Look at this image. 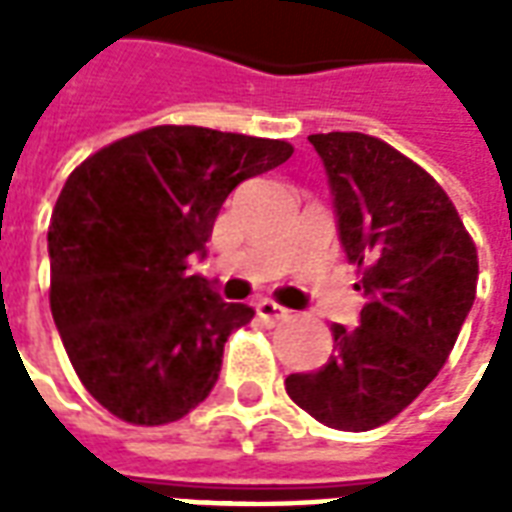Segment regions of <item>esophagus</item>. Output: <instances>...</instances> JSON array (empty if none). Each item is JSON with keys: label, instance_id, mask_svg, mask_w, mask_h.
<instances>
[{"label": "esophagus", "instance_id": "1", "mask_svg": "<svg viewBox=\"0 0 512 512\" xmlns=\"http://www.w3.org/2000/svg\"><path fill=\"white\" fill-rule=\"evenodd\" d=\"M288 315H290V310H285V307H279L277 301H271V299L257 301V318L266 323V326H274V323L285 321Z\"/></svg>", "mask_w": 512, "mask_h": 512}]
</instances>
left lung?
I'll list each match as a JSON object with an SVG mask.
<instances>
[{
    "label": "left lung",
    "mask_w": 512,
    "mask_h": 512,
    "mask_svg": "<svg viewBox=\"0 0 512 512\" xmlns=\"http://www.w3.org/2000/svg\"><path fill=\"white\" fill-rule=\"evenodd\" d=\"M337 235L362 268L359 326L334 323L321 370L285 378L290 400L337 430L397 417L439 376L477 290V249L428 172L376 136L312 134Z\"/></svg>",
    "instance_id": "left-lung-1"
}]
</instances>
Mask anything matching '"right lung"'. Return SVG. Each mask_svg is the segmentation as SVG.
I'll return each mask as SVG.
<instances>
[{"label":"right lung","instance_id":"add662e5","mask_svg":"<svg viewBox=\"0 0 512 512\" xmlns=\"http://www.w3.org/2000/svg\"><path fill=\"white\" fill-rule=\"evenodd\" d=\"M282 139L156 126L71 172L49 224L51 315L76 376L115 417L167 425L219 381L227 337L252 321L189 277L227 194L285 164Z\"/></svg>","mask_w":512,"mask_h":512}]
</instances>
